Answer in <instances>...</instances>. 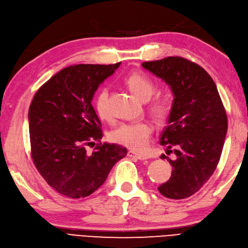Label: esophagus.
<instances>
[{
  "label": "esophagus",
  "mask_w": 248,
  "mask_h": 248,
  "mask_svg": "<svg viewBox=\"0 0 248 248\" xmlns=\"http://www.w3.org/2000/svg\"><path fill=\"white\" fill-rule=\"evenodd\" d=\"M128 156H129V157L137 158V159H139V160H145V159H148V157L145 156V155L136 153V152H134V151H128Z\"/></svg>",
  "instance_id": "34e87169"
}]
</instances>
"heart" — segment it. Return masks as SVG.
<instances>
[{
	"instance_id": "b5f03b06",
	"label": "heart",
	"mask_w": 248,
	"mask_h": 248,
	"mask_svg": "<svg viewBox=\"0 0 248 248\" xmlns=\"http://www.w3.org/2000/svg\"><path fill=\"white\" fill-rule=\"evenodd\" d=\"M124 82L133 93L142 100H149L155 93L156 86L154 81L147 75L139 72L129 74ZM95 110L100 119L109 120L111 113L109 110V89L101 88L95 97ZM150 112L157 119H166L170 112V105L168 99L157 98L149 106ZM153 125L148 122L124 123L120 124L109 133V140L123 147L134 151H143L150 143Z\"/></svg>"
}]
</instances>
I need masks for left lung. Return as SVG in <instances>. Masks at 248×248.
Segmentation results:
<instances>
[{"mask_svg":"<svg viewBox=\"0 0 248 248\" xmlns=\"http://www.w3.org/2000/svg\"><path fill=\"white\" fill-rule=\"evenodd\" d=\"M142 67L166 81L175 96L160 144L176 158L161 156L173 172L158 190L170 199H185L198 192L218 166L227 132L225 108L215 81L198 63L169 56Z\"/></svg>","mask_w":248,"mask_h":248,"instance_id":"left-lung-1","label":"left lung"}]
</instances>
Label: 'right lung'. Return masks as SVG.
<instances>
[{
    "label": "right lung",
    "instance_id": "obj_1",
    "mask_svg": "<svg viewBox=\"0 0 248 248\" xmlns=\"http://www.w3.org/2000/svg\"><path fill=\"white\" fill-rule=\"evenodd\" d=\"M119 65L80 63L63 68L31 101V158L48 185L69 198L94 193L114 164L126 155L123 145L99 142L103 129L91 105L98 86ZM95 143L93 154H87L86 147Z\"/></svg>",
    "mask_w": 248,
    "mask_h": 248
}]
</instances>
